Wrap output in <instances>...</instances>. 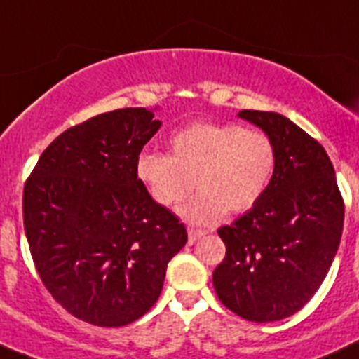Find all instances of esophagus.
Here are the masks:
<instances>
[{"mask_svg": "<svg viewBox=\"0 0 359 359\" xmlns=\"http://www.w3.org/2000/svg\"><path fill=\"white\" fill-rule=\"evenodd\" d=\"M205 234V231H202V229H187V238H189V243H195L196 240H200L202 236Z\"/></svg>", "mask_w": 359, "mask_h": 359, "instance_id": "obj_1", "label": "esophagus"}]
</instances>
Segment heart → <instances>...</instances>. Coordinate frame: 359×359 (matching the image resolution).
Segmentation results:
<instances>
[{
  "instance_id": "obj_1",
  "label": "heart",
  "mask_w": 359,
  "mask_h": 359,
  "mask_svg": "<svg viewBox=\"0 0 359 359\" xmlns=\"http://www.w3.org/2000/svg\"><path fill=\"white\" fill-rule=\"evenodd\" d=\"M277 168L272 137L238 123L196 121L172 135L170 156L144 151L135 175L163 208L177 205L198 184L202 191L179 209L193 224L218 222L225 212H245L264 196Z\"/></svg>"
}]
</instances>
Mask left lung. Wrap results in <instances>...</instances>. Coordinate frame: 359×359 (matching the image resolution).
<instances>
[{
  "label": "left lung",
  "mask_w": 359,
  "mask_h": 359,
  "mask_svg": "<svg viewBox=\"0 0 359 359\" xmlns=\"http://www.w3.org/2000/svg\"><path fill=\"white\" fill-rule=\"evenodd\" d=\"M272 137L277 168L263 198L218 229L225 257L212 284L222 304L250 322L292 316L327 276L344 231V198L324 147L277 112L241 111Z\"/></svg>",
  "instance_id": "left-lung-1"
}]
</instances>
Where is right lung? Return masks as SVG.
Segmentation results:
<instances>
[{"label": "right lung", "instance_id": "obj_1", "mask_svg": "<svg viewBox=\"0 0 359 359\" xmlns=\"http://www.w3.org/2000/svg\"><path fill=\"white\" fill-rule=\"evenodd\" d=\"M161 128L143 107L118 109L67 128L35 164L22 219L37 273L66 311L121 327L156 304L186 227L135 175Z\"/></svg>", "mask_w": 359, "mask_h": 359}]
</instances>
